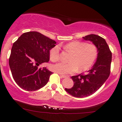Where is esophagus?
Masks as SVG:
<instances>
[{
    "label": "esophagus",
    "mask_w": 122,
    "mask_h": 122,
    "mask_svg": "<svg viewBox=\"0 0 122 122\" xmlns=\"http://www.w3.org/2000/svg\"><path fill=\"white\" fill-rule=\"evenodd\" d=\"M60 77H61V78H66V77H67V76L62 75H60Z\"/></svg>",
    "instance_id": "obj_1"
}]
</instances>
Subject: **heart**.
Instances as JSON below:
<instances>
[{"label":"heart","instance_id":"1","mask_svg":"<svg viewBox=\"0 0 122 122\" xmlns=\"http://www.w3.org/2000/svg\"><path fill=\"white\" fill-rule=\"evenodd\" d=\"M66 51L72 53L69 63L58 62L51 66L54 72L60 74L72 73L79 70L84 72L90 68L97 58V47L93 43H87L85 42H71L64 46ZM50 59L56 62L60 57V47L58 45L54 46L49 51Z\"/></svg>","mask_w":122,"mask_h":122}]
</instances>
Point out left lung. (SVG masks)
I'll list each match as a JSON object with an SVG mask.
<instances>
[{
	"mask_svg": "<svg viewBox=\"0 0 122 122\" xmlns=\"http://www.w3.org/2000/svg\"><path fill=\"white\" fill-rule=\"evenodd\" d=\"M92 42L97 47L96 62L86 74L72 76L74 85L65 91L76 97H85L96 92L107 80L110 75L112 53L103 38L97 35L89 34L82 37Z\"/></svg>",
	"mask_w": 122,
	"mask_h": 122,
	"instance_id": "8db88e82",
	"label": "left lung"
}]
</instances>
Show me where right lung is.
Instances as JSON below:
<instances>
[{
  "instance_id": "add662e5",
  "label": "right lung",
  "mask_w": 122,
  "mask_h": 122,
  "mask_svg": "<svg viewBox=\"0 0 122 122\" xmlns=\"http://www.w3.org/2000/svg\"><path fill=\"white\" fill-rule=\"evenodd\" d=\"M56 43L37 31L23 33L13 43L9 65L12 77L21 88L33 91L47 83L53 72L38 66L49 62L50 50Z\"/></svg>"
}]
</instances>
